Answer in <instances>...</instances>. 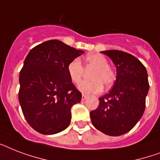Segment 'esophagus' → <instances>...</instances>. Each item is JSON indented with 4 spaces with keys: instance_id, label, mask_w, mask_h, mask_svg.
<instances>
[{
    "instance_id": "1",
    "label": "esophagus",
    "mask_w": 160,
    "mask_h": 160,
    "mask_svg": "<svg viewBox=\"0 0 160 160\" xmlns=\"http://www.w3.org/2000/svg\"><path fill=\"white\" fill-rule=\"evenodd\" d=\"M87 99V95H82V99L81 100H85Z\"/></svg>"
}]
</instances>
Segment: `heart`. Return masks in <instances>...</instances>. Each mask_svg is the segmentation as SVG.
I'll return each instance as SVG.
<instances>
[{"mask_svg":"<svg viewBox=\"0 0 160 160\" xmlns=\"http://www.w3.org/2000/svg\"><path fill=\"white\" fill-rule=\"evenodd\" d=\"M88 66L95 67V70L91 74L92 80H85L78 85V89L85 94H97L105 87L113 85L115 80L114 70L109 66L106 58L100 54H92L85 58ZM67 71L73 83L77 84L80 81L84 73V67L79 59H75L68 65Z\"/></svg>","mask_w":160,"mask_h":160,"instance_id":"obj_1","label":"heart"}]
</instances>
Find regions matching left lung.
Masks as SVG:
<instances>
[{
    "mask_svg": "<svg viewBox=\"0 0 160 160\" xmlns=\"http://www.w3.org/2000/svg\"><path fill=\"white\" fill-rule=\"evenodd\" d=\"M116 66V80L108 94L99 98L97 109L90 112L93 125L104 134L119 136L131 130L141 119L149 92L148 74L134 55L121 51H105Z\"/></svg>",
    "mask_w": 160,
    "mask_h": 160,
    "instance_id": "8db88e82",
    "label": "left lung"
}]
</instances>
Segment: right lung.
<instances>
[{
	"label": "right lung",
	"instance_id": "1",
	"mask_svg": "<svg viewBox=\"0 0 160 160\" xmlns=\"http://www.w3.org/2000/svg\"><path fill=\"white\" fill-rule=\"evenodd\" d=\"M83 53L51 40L31 49L25 59L19 77V102L26 121L39 133L55 134L70 125V109L82 95L67 67Z\"/></svg>",
	"mask_w": 160,
	"mask_h": 160
}]
</instances>
